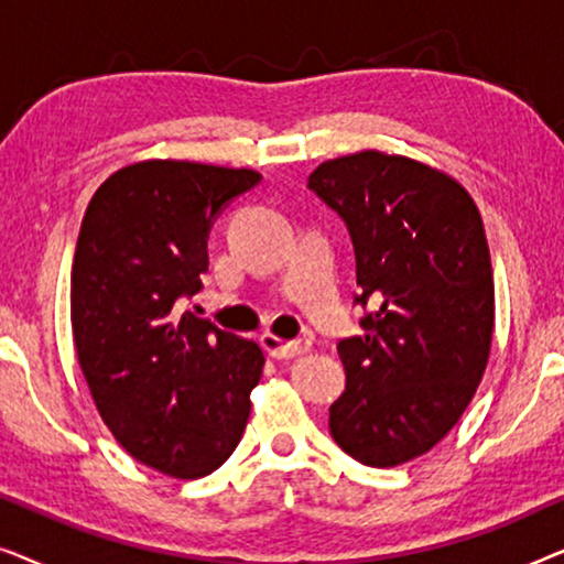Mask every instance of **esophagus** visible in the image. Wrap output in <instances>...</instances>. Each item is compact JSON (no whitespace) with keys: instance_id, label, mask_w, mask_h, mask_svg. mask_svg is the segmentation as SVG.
I'll list each match as a JSON object with an SVG mask.
<instances>
[{"instance_id":"obj_1","label":"esophagus","mask_w":564,"mask_h":564,"mask_svg":"<svg viewBox=\"0 0 564 564\" xmlns=\"http://www.w3.org/2000/svg\"><path fill=\"white\" fill-rule=\"evenodd\" d=\"M261 346H264V349L276 359H295L300 354L311 351L313 341L307 336H297V338H290V341H284L280 336L264 334L261 336Z\"/></svg>"}]
</instances>
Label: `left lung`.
Here are the masks:
<instances>
[{"label": "left lung", "instance_id": "left-lung-1", "mask_svg": "<svg viewBox=\"0 0 564 564\" xmlns=\"http://www.w3.org/2000/svg\"><path fill=\"white\" fill-rule=\"evenodd\" d=\"M346 223L365 336L341 338L346 390L334 442L361 465L395 467L442 442L473 400L492 341V269L480 213L449 176L361 151L307 176Z\"/></svg>", "mask_w": 564, "mask_h": 564}]
</instances>
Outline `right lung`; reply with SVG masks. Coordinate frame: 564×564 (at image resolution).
I'll use <instances>...</instances> for the list:
<instances>
[{
	"mask_svg": "<svg viewBox=\"0 0 564 564\" xmlns=\"http://www.w3.org/2000/svg\"><path fill=\"white\" fill-rule=\"evenodd\" d=\"M261 182L251 169L141 161L95 192L72 267V328L91 398L138 462L210 475L241 442L264 354L197 318L207 238Z\"/></svg>",
	"mask_w": 564,
	"mask_h": 564,
	"instance_id": "1",
	"label": "right lung"
}]
</instances>
